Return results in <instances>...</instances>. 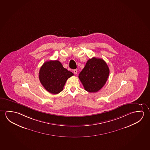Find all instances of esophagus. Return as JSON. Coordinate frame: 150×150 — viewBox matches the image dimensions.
<instances>
[{"label":"esophagus","instance_id":"obj_1","mask_svg":"<svg viewBox=\"0 0 150 150\" xmlns=\"http://www.w3.org/2000/svg\"><path fill=\"white\" fill-rule=\"evenodd\" d=\"M73 71H74V74H76L77 72H78V71H77L76 69H74V70H73Z\"/></svg>","mask_w":150,"mask_h":150}]
</instances>
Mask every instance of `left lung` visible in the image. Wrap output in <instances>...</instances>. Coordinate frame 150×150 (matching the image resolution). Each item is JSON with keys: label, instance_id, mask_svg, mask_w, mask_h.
<instances>
[{"label": "left lung", "instance_id": "8db88e82", "mask_svg": "<svg viewBox=\"0 0 150 150\" xmlns=\"http://www.w3.org/2000/svg\"><path fill=\"white\" fill-rule=\"evenodd\" d=\"M110 69L104 60L93 57L86 62L79 78L86 91L96 92L102 88L109 76Z\"/></svg>", "mask_w": 150, "mask_h": 150}]
</instances>
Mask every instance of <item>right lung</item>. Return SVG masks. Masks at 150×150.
<instances>
[{"label":"right lung","instance_id":"right-lung-1","mask_svg":"<svg viewBox=\"0 0 150 150\" xmlns=\"http://www.w3.org/2000/svg\"><path fill=\"white\" fill-rule=\"evenodd\" d=\"M73 75L58 60H50L44 62L40 67L39 79L48 92L57 94L63 90L67 79Z\"/></svg>","mask_w":150,"mask_h":150}]
</instances>
